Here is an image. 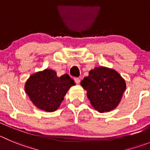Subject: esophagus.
Wrapping results in <instances>:
<instances>
[{
  "label": "esophagus",
  "instance_id": "esophagus-1",
  "mask_svg": "<svg viewBox=\"0 0 150 150\" xmlns=\"http://www.w3.org/2000/svg\"><path fill=\"white\" fill-rule=\"evenodd\" d=\"M74 80H75V83H80V82H81V80H80V78H74Z\"/></svg>",
  "mask_w": 150,
  "mask_h": 150
}]
</instances>
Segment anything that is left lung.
I'll return each instance as SVG.
<instances>
[{
	"label": "left lung",
	"mask_w": 150,
	"mask_h": 150,
	"mask_svg": "<svg viewBox=\"0 0 150 150\" xmlns=\"http://www.w3.org/2000/svg\"><path fill=\"white\" fill-rule=\"evenodd\" d=\"M91 104L99 112H110L118 106L126 89V82L113 69L96 67L81 82Z\"/></svg>",
	"instance_id": "obj_1"
}]
</instances>
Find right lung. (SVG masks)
I'll use <instances>...</instances> for the list:
<instances>
[{
    "label": "right lung",
    "instance_id": "obj_1",
    "mask_svg": "<svg viewBox=\"0 0 150 150\" xmlns=\"http://www.w3.org/2000/svg\"><path fill=\"white\" fill-rule=\"evenodd\" d=\"M75 85L67 74L58 77L54 70L46 69L31 75L24 89L37 108L52 112L58 110L67 91Z\"/></svg>",
    "mask_w": 150,
    "mask_h": 150
}]
</instances>
